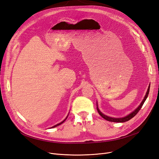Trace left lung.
I'll return each mask as SVG.
<instances>
[{
    "mask_svg": "<svg viewBox=\"0 0 159 159\" xmlns=\"http://www.w3.org/2000/svg\"><path fill=\"white\" fill-rule=\"evenodd\" d=\"M149 88H150V84H149V87H148V91H147L146 94V95H145L144 99L143 100V101H142V102L140 103V104L138 106V107H137L136 110H135L133 112H131L130 114L126 116H124V117H122V118H114V117H111V116H107V115H105L104 114H103L101 111L99 110L98 107V106H97V111H98L99 115H101L103 119H104L105 120H107V121L114 122H124L128 121V120H129L131 119H132V118L133 117V116H135L137 114V113H138V112L139 111V110L141 109L142 106H143L144 102L146 101V98H147V97H148V96L149 91Z\"/></svg>",
    "mask_w": 159,
    "mask_h": 159,
    "instance_id": "obj_1",
    "label": "left lung"
}]
</instances>
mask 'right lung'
Returning a JSON list of instances; mask_svg holds the SVG:
<instances>
[{
	"instance_id": "right-lung-1",
	"label": "right lung",
	"mask_w": 159,
	"mask_h": 159,
	"mask_svg": "<svg viewBox=\"0 0 159 159\" xmlns=\"http://www.w3.org/2000/svg\"><path fill=\"white\" fill-rule=\"evenodd\" d=\"M68 116H66V119H64V120H63V121H62V122H60V123H58V124H56V125H55V126H53V127H52V128H55V127H57V126H59V125H61V124H62V123H63V122H64V121H65V120H66V119H67V118H68Z\"/></svg>"
}]
</instances>
